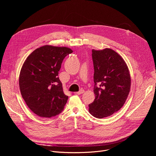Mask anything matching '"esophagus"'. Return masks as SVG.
<instances>
[{
	"instance_id": "34e87169",
	"label": "esophagus",
	"mask_w": 156,
	"mask_h": 156,
	"mask_svg": "<svg viewBox=\"0 0 156 156\" xmlns=\"http://www.w3.org/2000/svg\"><path fill=\"white\" fill-rule=\"evenodd\" d=\"M84 93V90H80L79 91H78L77 93H76V94H83V93Z\"/></svg>"
}]
</instances>
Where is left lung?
<instances>
[{"mask_svg":"<svg viewBox=\"0 0 156 156\" xmlns=\"http://www.w3.org/2000/svg\"><path fill=\"white\" fill-rule=\"evenodd\" d=\"M95 99L89 112L96 118L112 115L124 105L129 93L131 77L126 63L115 51L92 50Z\"/></svg>","mask_w":156,"mask_h":156,"instance_id":"1","label":"left lung"}]
</instances>
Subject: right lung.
<instances>
[{
    "instance_id": "right-lung-1",
    "label": "right lung",
    "mask_w": 156,
    "mask_h": 156,
    "mask_svg": "<svg viewBox=\"0 0 156 156\" xmlns=\"http://www.w3.org/2000/svg\"><path fill=\"white\" fill-rule=\"evenodd\" d=\"M73 51L46 45L34 50L22 66L20 92L30 109L37 115L51 118L62 112L69 97L58 77L64 58Z\"/></svg>"
}]
</instances>
